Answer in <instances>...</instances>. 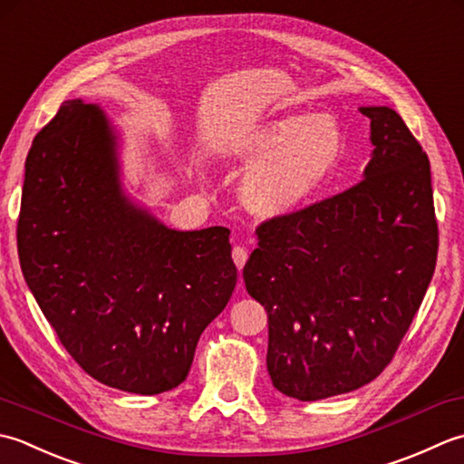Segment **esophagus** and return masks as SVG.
I'll return each instance as SVG.
<instances>
[{
  "label": "esophagus",
  "instance_id": "34e87169",
  "mask_svg": "<svg viewBox=\"0 0 464 464\" xmlns=\"http://www.w3.org/2000/svg\"><path fill=\"white\" fill-rule=\"evenodd\" d=\"M232 260H234V264H236V268H238V270L244 268L246 260H248V252H246L244 246H234V248H232ZM240 286H242V285H240Z\"/></svg>",
  "mask_w": 464,
  "mask_h": 464
}]
</instances>
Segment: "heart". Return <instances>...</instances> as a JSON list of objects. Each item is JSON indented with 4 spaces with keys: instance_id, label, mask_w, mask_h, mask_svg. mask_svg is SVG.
Segmentation results:
<instances>
[{
    "instance_id": "heart-1",
    "label": "heart",
    "mask_w": 464,
    "mask_h": 464,
    "mask_svg": "<svg viewBox=\"0 0 464 464\" xmlns=\"http://www.w3.org/2000/svg\"><path fill=\"white\" fill-rule=\"evenodd\" d=\"M344 150V130L333 113H288L230 141L234 156L256 162L242 179V200L268 218L292 214L323 192L343 166Z\"/></svg>"
}]
</instances>
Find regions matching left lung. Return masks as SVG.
Segmentation results:
<instances>
[{"label": "left lung", "instance_id": "obj_1", "mask_svg": "<svg viewBox=\"0 0 464 464\" xmlns=\"http://www.w3.org/2000/svg\"><path fill=\"white\" fill-rule=\"evenodd\" d=\"M371 118V162L356 186L262 222L244 266L268 312L274 389L320 401L381 374L409 330L437 266L430 164L402 118Z\"/></svg>", "mask_w": 464, "mask_h": 464}]
</instances>
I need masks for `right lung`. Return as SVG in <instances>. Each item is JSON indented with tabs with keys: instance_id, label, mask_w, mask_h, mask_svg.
Returning <instances> with one entry per match:
<instances>
[{
	"instance_id": "obj_1",
	"label": "right lung",
	"mask_w": 464,
	"mask_h": 464,
	"mask_svg": "<svg viewBox=\"0 0 464 464\" xmlns=\"http://www.w3.org/2000/svg\"><path fill=\"white\" fill-rule=\"evenodd\" d=\"M230 230H172L121 190L100 106L63 102L25 160L17 252L47 323L92 378L134 394L186 381L236 286Z\"/></svg>"
}]
</instances>
